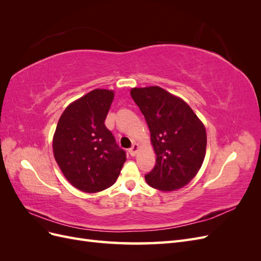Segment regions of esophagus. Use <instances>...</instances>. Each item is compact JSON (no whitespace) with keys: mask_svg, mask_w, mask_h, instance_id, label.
Instances as JSON below:
<instances>
[{"mask_svg":"<svg viewBox=\"0 0 261 261\" xmlns=\"http://www.w3.org/2000/svg\"><path fill=\"white\" fill-rule=\"evenodd\" d=\"M138 149H139V146H138V144H134V145L132 146V148L128 150V152H129V154H130L132 156H134V155H135V154L137 153Z\"/></svg>","mask_w":261,"mask_h":261,"instance_id":"34e87169","label":"esophagus"}]
</instances>
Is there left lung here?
Here are the masks:
<instances>
[{
    "instance_id": "left-lung-1",
    "label": "left lung",
    "mask_w": 261,
    "mask_h": 261,
    "mask_svg": "<svg viewBox=\"0 0 261 261\" xmlns=\"http://www.w3.org/2000/svg\"><path fill=\"white\" fill-rule=\"evenodd\" d=\"M130 96L144 114L156 155L147 183L162 192L184 187L200 170L207 133L193 109L159 86L132 88Z\"/></svg>"
}]
</instances>
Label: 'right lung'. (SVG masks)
Here are the masks:
<instances>
[{"mask_svg":"<svg viewBox=\"0 0 261 261\" xmlns=\"http://www.w3.org/2000/svg\"><path fill=\"white\" fill-rule=\"evenodd\" d=\"M114 91L93 89L73 101L62 113L52 148L63 175L75 188L98 193L112 186L126 154L105 125Z\"/></svg>","mask_w":261,"mask_h":261,"instance_id":"obj_1","label":"right lung"}]
</instances>
